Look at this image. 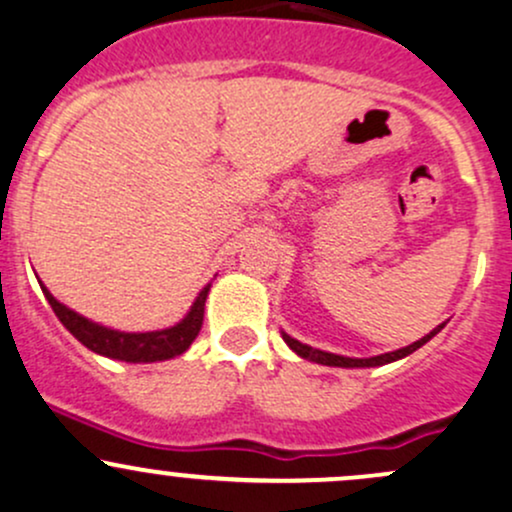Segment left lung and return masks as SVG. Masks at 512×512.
I'll return each mask as SVG.
<instances>
[{
  "instance_id": "obj_1",
  "label": "left lung",
  "mask_w": 512,
  "mask_h": 512,
  "mask_svg": "<svg viewBox=\"0 0 512 512\" xmlns=\"http://www.w3.org/2000/svg\"><path fill=\"white\" fill-rule=\"evenodd\" d=\"M447 323H440L437 328H432L425 338L415 340L413 345L408 347H401V350H393V352H384V355H376V357H345V355H335V352H323V350H316V347L311 345H303L296 338H291L289 333H284L282 330V338L286 345L291 347V350L296 352V355L308 359V362H316V364H325V367H342V369H364V367H384V364H391L396 362V359H403L408 355H413L418 347H423L425 342H430L435 338L437 333H440L442 328H445Z\"/></svg>"
}]
</instances>
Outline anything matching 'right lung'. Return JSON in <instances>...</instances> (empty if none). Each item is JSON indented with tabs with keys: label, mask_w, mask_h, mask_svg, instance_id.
<instances>
[{
	"label": "right lung",
	"mask_w": 512,
	"mask_h": 512,
	"mask_svg": "<svg viewBox=\"0 0 512 512\" xmlns=\"http://www.w3.org/2000/svg\"><path fill=\"white\" fill-rule=\"evenodd\" d=\"M43 294L50 303V308L55 311V316L60 318V323L82 342L87 350L97 352L109 359H121V362H133V364H150V362H165L182 352L189 350V345L199 335L201 323H204V306L206 296H209L211 284H206L199 291L189 313L179 323L170 325V328L162 330H150V333H126V330H114L106 328V325L94 323V320L80 316L77 311L67 308L65 303H60L53 294L46 289V284L38 279Z\"/></svg>",
	"instance_id": "1"
}]
</instances>
